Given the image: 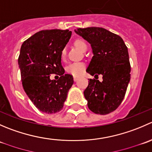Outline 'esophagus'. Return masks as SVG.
I'll return each instance as SVG.
<instances>
[{"instance_id":"1","label":"esophagus","mask_w":152,"mask_h":152,"mask_svg":"<svg viewBox=\"0 0 152 152\" xmlns=\"http://www.w3.org/2000/svg\"><path fill=\"white\" fill-rule=\"evenodd\" d=\"M73 80H74V82H76V81L78 80V78L77 77H74V78H73Z\"/></svg>"}]
</instances>
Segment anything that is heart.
<instances>
[{"instance_id":"1","label":"heart","mask_w":152,"mask_h":152,"mask_svg":"<svg viewBox=\"0 0 152 152\" xmlns=\"http://www.w3.org/2000/svg\"><path fill=\"white\" fill-rule=\"evenodd\" d=\"M75 46L79 50L81 51L84 52L85 50L87 49V43L83 40V39H78L75 41L74 42ZM66 56V50L65 48L62 49V52H61V57L62 59H64ZM85 68V64L82 62H73V63L70 64L67 67V72L69 73L70 74L73 75V76H79L82 74Z\"/></svg>"}]
</instances>
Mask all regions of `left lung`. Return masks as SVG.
<instances>
[{
    "mask_svg": "<svg viewBox=\"0 0 152 152\" xmlns=\"http://www.w3.org/2000/svg\"><path fill=\"white\" fill-rule=\"evenodd\" d=\"M75 32L90 42L93 49L87 72L103 76L102 82L90 79L84 91L88 108L96 114H109L121 104L130 81L128 49L120 36L105 28H79Z\"/></svg>",
    "mask_w": 152,
    "mask_h": 152,
    "instance_id": "left-lung-1",
    "label": "left lung"
}]
</instances>
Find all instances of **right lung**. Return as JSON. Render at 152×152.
<instances>
[{
  "label": "right lung",
  "mask_w": 152,
  "mask_h": 152,
  "mask_svg": "<svg viewBox=\"0 0 152 152\" xmlns=\"http://www.w3.org/2000/svg\"><path fill=\"white\" fill-rule=\"evenodd\" d=\"M71 34L67 29L42 30L21 45L18 65L23 87L32 103L42 113L60 111L73 84V76L65 74L61 63V52ZM53 73L61 76L58 80L50 79Z\"/></svg>",
  "instance_id": "add662e5"
}]
</instances>
